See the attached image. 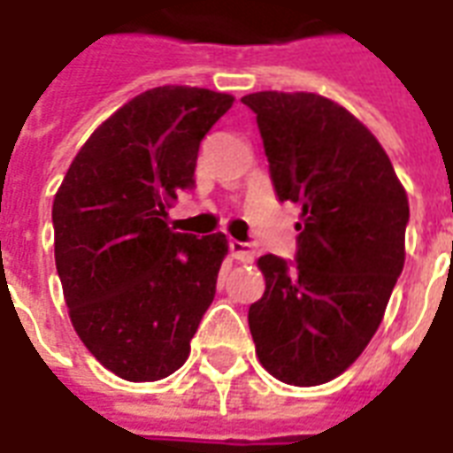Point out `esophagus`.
Segmentation results:
<instances>
[{
  "instance_id": "esophagus-1",
  "label": "esophagus",
  "mask_w": 453,
  "mask_h": 453,
  "mask_svg": "<svg viewBox=\"0 0 453 453\" xmlns=\"http://www.w3.org/2000/svg\"><path fill=\"white\" fill-rule=\"evenodd\" d=\"M230 254H233L237 261H242V264H251L254 257H257V251H254L251 244H247V242H237V240H230Z\"/></svg>"
}]
</instances>
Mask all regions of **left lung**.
<instances>
[{"instance_id":"1","label":"left lung","mask_w":453,"mask_h":453,"mask_svg":"<svg viewBox=\"0 0 453 453\" xmlns=\"http://www.w3.org/2000/svg\"><path fill=\"white\" fill-rule=\"evenodd\" d=\"M257 113L273 188L302 203L295 261L265 254L250 306L273 378L313 388L349 368L378 330L403 268L409 199L392 161L344 106L311 92L242 96Z\"/></svg>"}]
</instances>
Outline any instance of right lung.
Wrapping results in <instances>:
<instances>
[{
  "label": "right lung",
  "instance_id": "obj_1",
  "mask_svg": "<svg viewBox=\"0 0 453 453\" xmlns=\"http://www.w3.org/2000/svg\"><path fill=\"white\" fill-rule=\"evenodd\" d=\"M233 106L203 88L147 89L104 120L54 196V258L75 333L119 378L154 382L189 357L216 296L223 233L168 227L199 144Z\"/></svg>",
  "mask_w": 453,
  "mask_h": 453
}]
</instances>
